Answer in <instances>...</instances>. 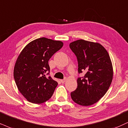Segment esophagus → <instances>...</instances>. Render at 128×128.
I'll return each instance as SVG.
<instances>
[{
    "mask_svg": "<svg viewBox=\"0 0 128 128\" xmlns=\"http://www.w3.org/2000/svg\"><path fill=\"white\" fill-rule=\"evenodd\" d=\"M66 78L65 79H64V80H60V82H61L62 83H64V82L66 81Z\"/></svg>",
    "mask_w": 128,
    "mask_h": 128,
    "instance_id": "obj_1",
    "label": "esophagus"
}]
</instances>
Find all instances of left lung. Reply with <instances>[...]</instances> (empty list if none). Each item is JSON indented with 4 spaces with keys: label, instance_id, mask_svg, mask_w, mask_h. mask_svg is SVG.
Wrapping results in <instances>:
<instances>
[{
    "label": "left lung",
    "instance_id": "8db88e82",
    "mask_svg": "<svg viewBox=\"0 0 128 128\" xmlns=\"http://www.w3.org/2000/svg\"><path fill=\"white\" fill-rule=\"evenodd\" d=\"M70 48L76 56L78 73L84 72L77 80L76 89L70 93L78 104H94L104 96L113 80V66L109 54L98 42L78 40L70 42Z\"/></svg>",
    "mask_w": 128,
    "mask_h": 128
}]
</instances>
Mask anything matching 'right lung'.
Instances as JSON below:
<instances>
[{
	"label": "right lung",
	"mask_w": 128,
	"mask_h": 128,
	"mask_svg": "<svg viewBox=\"0 0 128 128\" xmlns=\"http://www.w3.org/2000/svg\"><path fill=\"white\" fill-rule=\"evenodd\" d=\"M63 45L60 41L42 37L28 43L20 52L14 76L19 91L28 102L41 104L53 95L58 83L46 76L50 72L48 60Z\"/></svg>",
	"instance_id": "add662e5"
}]
</instances>
